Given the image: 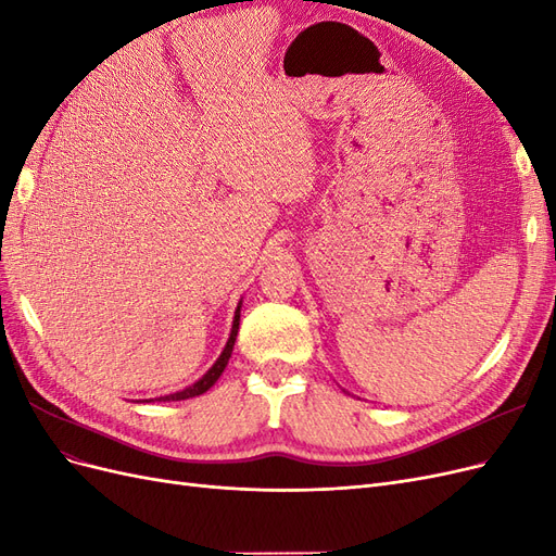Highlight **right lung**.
<instances>
[{"label": "right lung", "instance_id": "right-lung-1", "mask_svg": "<svg viewBox=\"0 0 556 556\" xmlns=\"http://www.w3.org/2000/svg\"><path fill=\"white\" fill-rule=\"evenodd\" d=\"M239 317H241V306L237 308V313H233V325H231V333H229V341H227V345H225V350H223V355L217 357V362H215V364L208 368L206 376L201 378V380H197L194 384L185 387L182 392H176V394H169V396H160L157 401H182V399H192V396H199V394H204L206 390H211V387L215 384V380L223 376L225 366H227V362H229V357H231L233 341H237V333H239Z\"/></svg>", "mask_w": 556, "mask_h": 556}]
</instances>
